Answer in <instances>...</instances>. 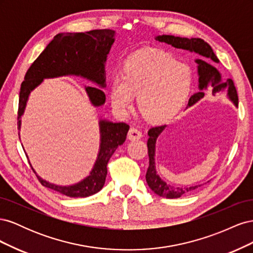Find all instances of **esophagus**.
<instances>
[{
	"instance_id": "1",
	"label": "esophagus",
	"mask_w": 253,
	"mask_h": 253,
	"mask_svg": "<svg viewBox=\"0 0 253 253\" xmlns=\"http://www.w3.org/2000/svg\"><path fill=\"white\" fill-rule=\"evenodd\" d=\"M127 137H128V139H131V140L140 139L142 137V133L139 131L138 128L131 127V128H129L128 133H127Z\"/></svg>"
}]
</instances>
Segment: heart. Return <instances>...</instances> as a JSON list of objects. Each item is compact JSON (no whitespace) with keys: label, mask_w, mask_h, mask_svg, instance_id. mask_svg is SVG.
Listing matches in <instances>:
<instances>
[{"label":"heart","mask_w":253,"mask_h":253,"mask_svg":"<svg viewBox=\"0 0 253 253\" xmlns=\"http://www.w3.org/2000/svg\"><path fill=\"white\" fill-rule=\"evenodd\" d=\"M192 83L190 67L159 49H142L129 56L122 74L111 78L110 98L114 109L126 114L134 96L145 119L154 122L173 117L185 102Z\"/></svg>","instance_id":"obj_1"}]
</instances>
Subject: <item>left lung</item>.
<instances>
[{"mask_svg":"<svg viewBox=\"0 0 253 253\" xmlns=\"http://www.w3.org/2000/svg\"><path fill=\"white\" fill-rule=\"evenodd\" d=\"M156 41L166 43L172 45L175 48H181V49H187L190 51H195L198 55H201L206 58H210L213 60L214 62L218 63V59L215 56V53L213 52L210 45L205 42L203 39L200 38H180V37H174V36H158L155 38ZM195 62L198 64V76H200V90L192 95L189 99L188 105H192L195 102H197L200 99H202L205 96L204 90L207 88V86L212 87V94L215 96L219 91H228V96L233 101L235 105L239 104V97H237L236 88L234 86V83L232 79H227L223 80L220 77V74L216 70L215 67L212 66L211 64L207 63L206 61L197 59ZM166 126H153L149 129L148 135V155H149V168L147 174H145V179L149 187L152 189L154 193H156L159 196L167 197V198H178L181 195L191 192L198 187L201 186H194V187H189V188H174L169 185H167L165 181L159 178V176L156 174L155 170V142L159 134L162 133L165 129Z\"/></svg>","mask_w":253,"mask_h":253,"instance_id":"obj_1","label":"left lung"}]
</instances>
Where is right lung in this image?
<instances>
[{
  "label": "right lung",
  "mask_w": 253,
  "mask_h": 253,
  "mask_svg": "<svg viewBox=\"0 0 253 253\" xmlns=\"http://www.w3.org/2000/svg\"><path fill=\"white\" fill-rule=\"evenodd\" d=\"M115 32L112 29H97L86 33L58 34L53 37L45 49L40 53L25 74L21 84L18 127L21 126V116L24 113L29 93L43 81L44 78L77 75L91 80L101 87L105 86L104 62L114 43ZM89 100L95 106L105 101L103 90L99 87L86 86ZM101 144L93 171L89 176L77 185L61 187L38 179L44 187L70 197H87L100 191L108 174V163L114 152L126 139L128 125L125 122L113 124L100 120Z\"/></svg>",
  "instance_id": "obj_1"
}]
</instances>
